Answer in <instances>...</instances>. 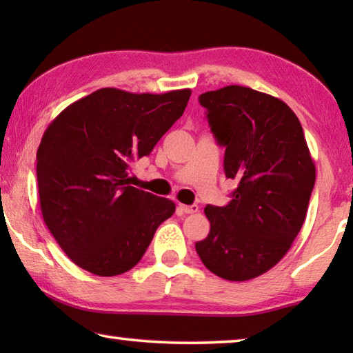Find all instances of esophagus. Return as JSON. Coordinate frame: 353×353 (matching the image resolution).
I'll return each instance as SVG.
<instances>
[{
	"label": "esophagus",
	"instance_id": "34e87169",
	"mask_svg": "<svg viewBox=\"0 0 353 353\" xmlns=\"http://www.w3.org/2000/svg\"><path fill=\"white\" fill-rule=\"evenodd\" d=\"M181 208H182V212L187 213V214L198 213V212H199V207L196 205V204H193V205H181Z\"/></svg>",
	"mask_w": 353,
	"mask_h": 353
}]
</instances>
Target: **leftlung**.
<instances>
[{
  "label": "left lung",
  "mask_w": 353,
  "mask_h": 353,
  "mask_svg": "<svg viewBox=\"0 0 353 353\" xmlns=\"http://www.w3.org/2000/svg\"><path fill=\"white\" fill-rule=\"evenodd\" d=\"M208 126L238 187L224 207L207 205L210 234L196 252L218 277L243 282L283 259L305 221L316 168L301 123L283 101L249 87L202 93Z\"/></svg>",
  "instance_id": "1"
}]
</instances>
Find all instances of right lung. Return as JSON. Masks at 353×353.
<instances>
[{
    "label": "right lung",
    "instance_id": "right-lung-1",
    "mask_svg": "<svg viewBox=\"0 0 353 353\" xmlns=\"http://www.w3.org/2000/svg\"><path fill=\"white\" fill-rule=\"evenodd\" d=\"M191 90L101 88L56 117L37 151L40 208L70 260L101 277L141 260L174 202L130 187V163L151 154L182 117Z\"/></svg>",
    "mask_w": 353,
    "mask_h": 353
}]
</instances>
